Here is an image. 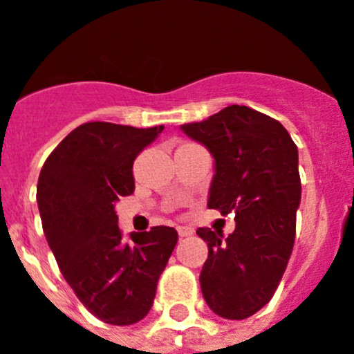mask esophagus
Segmentation results:
<instances>
[{
  "mask_svg": "<svg viewBox=\"0 0 354 354\" xmlns=\"http://www.w3.org/2000/svg\"><path fill=\"white\" fill-rule=\"evenodd\" d=\"M178 234H180V237H187V236H192L194 230L192 229H188V227H176Z\"/></svg>",
  "mask_w": 354,
  "mask_h": 354,
  "instance_id": "34e87169",
  "label": "esophagus"
}]
</instances>
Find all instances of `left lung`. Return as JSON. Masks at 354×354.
<instances>
[{
    "mask_svg": "<svg viewBox=\"0 0 354 354\" xmlns=\"http://www.w3.org/2000/svg\"><path fill=\"white\" fill-rule=\"evenodd\" d=\"M181 131L214 158L207 207L236 213L227 237L197 229L207 243L203 297L214 315L250 318L272 299L292 255L302 190L299 150L279 122L239 104Z\"/></svg>",
    "mask_w": 354,
    "mask_h": 354,
    "instance_id": "8db88e82",
    "label": "left lung"
}]
</instances>
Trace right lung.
Segmentation results:
<instances>
[{
  "label": "right lung",
  "mask_w": 354,
  "mask_h": 354,
  "mask_svg": "<svg viewBox=\"0 0 354 354\" xmlns=\"http://www.w3.org/2000/svg\"><path fill=\"white\" fill-rule=\"evenodd\" d=\"M162 131L87 122L57 145L38 178L43 232L59 269L80 302L110 325L148 315L178 243L176 230L164 225L124 239L115 211L134 192V158Z\"/></svg>",
  "instance_id": "add662e5"
}]
</instances>
